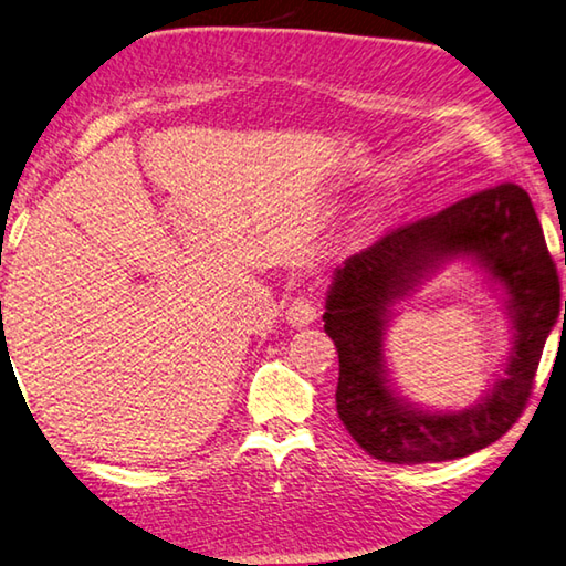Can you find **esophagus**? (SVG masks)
<instances>
[{
  "label": "esophagus",
  "mask_w": 566,
  "mask_h": 566,
  "mask_svg": "<svg viewBox=\"0 0 566 566\" xmlns=\"http://www.w3.org/2000/svg\"><path fill=\"white\" fill-rule=\"evenodd\" d=\"M318 316V306H316V296L314 294H300L296 300L290 302L284 312L286 324L292 326H310L312 322H316Z\"/></svg>",
  "instance_id": "34e87169"
}]
</instances>
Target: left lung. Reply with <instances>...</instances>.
Instances as JSON below:
<instances>
[{
    "label": "left lung",
    "mask_w": 566,
    "mask_h": 566,
    "mask_svg": "<svg viewBox=\"0 0 566 566\" xmlns=\"http://www.w3.org/2000/svg\"><path fill=\"white\" fill-rule=\"evenodd\" d=\"M450 255H472L506 290L516 344L506 378L478 407L430 415L387 388L382 334L389 306ZM559 310L557 264L530 195L515 182L388 230L338 266L326 294L322 318L338 352V418L368 455L396 465L455 460L488 448L525 410Z\"/></svg>",
    "instance_id": "obj_1"
}]
</instances>
